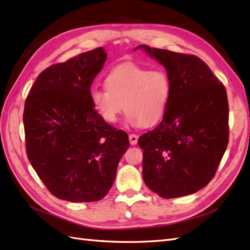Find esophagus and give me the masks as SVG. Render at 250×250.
<instances>
[{"instance_id": "esophagus-1", "label": "esophagus", "mask_w": 250, "mask_h": 250, "mask_svg": "<svg viewBox=\"0 0 250 250\" xmlns=\"http://www.w3.org/2000/svg\"><path fill=\"white\" fill-rule=\"evenodd\" d=\"M139 137L137 134H129V142L131 145H137Z\"/></svg>"}]
</instances>
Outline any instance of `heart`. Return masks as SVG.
Wrapping results in <instances>:
<instances>
[{
    "label": "heart",
    "mask_w": 250,
    "mask_h": 250,
    "mask_svg": "<svg viewBox=\"0 0 250 250\" xmlns=\"http://www.w3.org/2000/svg\"><path fill=\"white\" fill-rule=\"evenodd\" d=\"M104 84L105 88L90 90L89 98L98 115L109 124L117 122L124 103L126 120L130 125L153 126L163 119L171 98L167 72L148 70L131 62L113 67Z\"/></svg>",
    "instance_id": "1"
}]
</instances>
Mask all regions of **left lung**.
<instances>
[{"label":"left lung","instance_id":"left-lung-1","mask_svg":"<svg viewBox=\"0 0 250 250\" xmlns=\"http://www.w3.org/2000/svg\"><path fill=\"white\" fill-rule=\"evenodd\" d=\"M166 67L171 98L162 122L142 134L143 179L161 197L190 195L206 187L229 144V101L223 83L195 55L141 44Z\"/></svg>","mask_w":250,"mask_h":250}]
</instances>
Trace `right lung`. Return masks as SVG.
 <instances>
[{
  "mask_svg": "<svg viewBox=\"0 0 250 250\" xmlns=\"http://www.w3.org/2000/svg\"><path fill=\"white\" fill-rule=\"evenodd\" d=\"M106 57L103 48H97L49 66L26 99L22 120L29 162L59 199H102L129 147L127 133L104 122L90 102V85Z\"/></svg>",
  "mask_w": 250,
  "mask_h": 250,
  "instance_id": "right-lung-1",
  "label": "right lung"
}]
</instances>
